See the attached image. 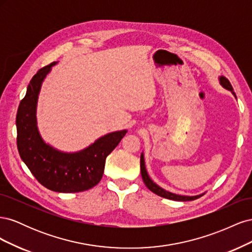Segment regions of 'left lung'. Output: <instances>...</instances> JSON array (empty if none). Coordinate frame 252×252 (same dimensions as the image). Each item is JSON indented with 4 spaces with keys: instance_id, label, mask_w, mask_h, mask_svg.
<instances>
[{
    "instance_id": "left-lung-1",
    "label": "left lung",
    "mask_w": 252,
    "mask_h": 252,
    "mask_svg": "<svg viewBox=\"0 0 252 252\" xmlns=\"http://www.w3.org/2000/svg\"><path fill=\"white\" fill-rule=\"evenodd\" d=\"M220 84L222 85L225 89L227 90H230L232 94L235 96V94L233 91V88L231 86L230 82L228 81V79H226L225 77H220ZM236 97V96H235ZM141 173H142V179L145 183V185H146V187L150 190V191H152L154 193L162 196V197H165V199H168V200H173V201H181V202H185V201H193V200H196L199 199V197H201L204 193L202 194H199V195H193V196H189V195H180V194H175V193H172V192H169L167 191V190L163 189L159 187L158 185H157L156 183L152 181L149 175L147 173V170H146V167H145V161H144V155L142 154L141 155Z\"/></svg>"
}]
</instances>
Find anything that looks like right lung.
<instances>
[{"label": "right lung", "mask_w": 252, "mask_h": 252, "mask_svg": "<svg viewBox=\"0 0 252 252\" xmlns=\"http://www.w3.org/2000/svg\"><path fill=\"white\" fill-rule=\"evenodd\" d=\"M57 62L45 66L30 81L17 113V145L23 162L41 184L56 192H81L101 181L106 158L127 130L107 133L78 152L60 151L46 144L36 127V104L42 83Z\"/></svg>", "instance_id": "add662e5"}]
</instances>
